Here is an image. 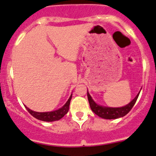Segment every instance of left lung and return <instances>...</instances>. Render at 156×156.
I'll return each mask as SVG.
<instances>
[{
    "instance_id": "1",
    "label": "left lung",
    "mask_w": 156,
    "mask_h": 156,
    "mask_svg": "<svg viewBox=\"0 0 156 156\" xmlns=\"http://www.w3.org/2000/svg\"><path fill=\"white\" fill-rule=\"evenodd\" d=\"M139 94L140 93L136 95V97L129 103V104L120 108H111L99 106V105H97V103L93 100V99L91 98L90 95L88 92L87 98L91 110H92L96 115H97L100 116V118H103V119H115L126 115L127 113L131 110V108H133V106H134L136 100H137Z\"/></svg>"
}]
</instances>
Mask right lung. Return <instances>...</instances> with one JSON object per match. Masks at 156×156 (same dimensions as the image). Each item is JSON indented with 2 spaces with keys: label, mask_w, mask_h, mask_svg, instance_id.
I'll list each match as a JSON object with an SVG mask.
<instances>
[{
  "label": "right lung",
  "mask_w": 156,
  "mask_h": 156,
  "mask_svg": "<svg viewBox=\"0 0 156 156\" xmlns=\"http://www.w3.org/2000/svg\"><path fill=\"white\" fill-rule=\"evenodd\" d=\"M71 99H72V95L70 96L68 101L66 102L65 105L60 108L59 109L56 110L53 112H34L32 110L29 109L26 106V109L28 112L35 119H38V120L44 121V122H54V121L59 120L62 119L69 111V104H70Z\"/></svg>",
  "instance_id": "add662e5"
}]
</instances>
